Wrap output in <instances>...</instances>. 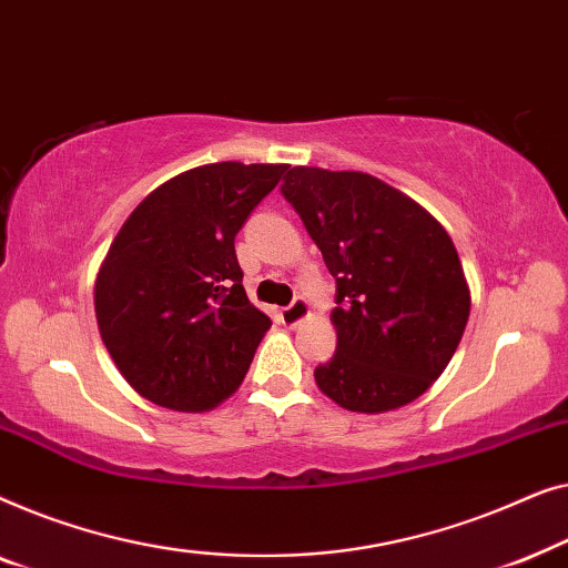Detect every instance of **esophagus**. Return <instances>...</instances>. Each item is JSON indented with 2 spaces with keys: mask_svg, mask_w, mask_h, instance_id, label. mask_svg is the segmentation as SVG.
<instances>
[{
  "mask_svg": "<svg viewBox=\"0 0 568 568\" xmlns=\"http://www.w3.org/2000/svg\"><path fill=\"white\" fill-rule=\"evenodd\" d=\"M308 316V303H306V298H293L291 303H287V306L283 308V322L287 324V326H295V324H301L303 318Z\"/></svg>",
  "mask_w": 568,
  "mask_h": 568,
  "instance_id": "34e87169",
  "label": "esophagus"
}]
</instances>
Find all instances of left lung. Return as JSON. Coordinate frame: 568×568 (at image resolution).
<instances>
[{
    "instance_id": "obj_1",
    "label": "left lung",
    "mask_w": 568,
    "mask_h": 568,
    "mask_svg": "<svg viewBox=\"0 0 568 568\" xmlns=\"http://www.w3.org/2000/svg\"><path fill=\"white\" fill-rule=\"evenodd\" d=\"M281 193L337 281V353L314 371L316 386L363 414L414 402L440 378L470 314L447 231L365 172L293 166Z\"/></svg>"
}]
</instances>
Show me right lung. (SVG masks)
<instances>
[{
	"instance_id": "add662e5",
	"label": "right lung",
	"mask_w": 568,
	"mask_h": 568,
	"mask_svg": "<svg viewBox=\"0 0 568 568\" xmlns=\"http://www.w3.org/2000/svg\"><path fill=\"white\" fill-rule=\"evenodd\" d=\"M287 164L219 162L143 197L94 283L100 337L143 398L207 412L242 386L270 316L242 285L234 239Z\"/></svg>"
}]
</instances>
